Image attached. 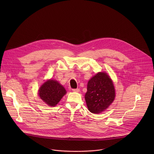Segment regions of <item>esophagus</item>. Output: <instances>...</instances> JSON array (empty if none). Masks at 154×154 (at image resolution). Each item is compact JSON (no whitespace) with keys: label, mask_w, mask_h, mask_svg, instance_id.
Wrapping results in <instances>:
<instances>
[{"label":"esophagus","mask_w":154,"mask_h":154,"mask_svg":"<svg viewBox=\"0 0 154 154\" xmlns=\"http://www.w3.org/2000/svg\"><path fill=\"white\" fill-rule=\"evenodd\" d=\"M72 91H74V92H77V93H78V92H79V91H80V89H79V88H77V89H72Z\"/></svg>","instance_id":"1"}]
</instances>
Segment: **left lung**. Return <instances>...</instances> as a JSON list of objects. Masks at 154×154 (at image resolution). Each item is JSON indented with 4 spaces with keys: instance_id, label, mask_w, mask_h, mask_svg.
Listing matches in <instances>:
<instances>
[{
    "instance_id": "left-lung-1",
    "label": "left lung",
    "mask_w": 154,
    "mask_h": 154,
    "mask_svg": "<svg viewBox=\"0 0 154 154\" xmlns=\"http://www.w3.org/2000/svg\"><path fill=\"white\" fill-rule=\"evenodd\" d=\"M115 97L112 79L104 72H99L91 78L87 85L85 99L90 112L99 113L110 105Z\"/></svg>"
}]
</instances>
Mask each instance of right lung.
Listing matches in <instances>:
<instances>
[{"mask_svg":"<svg viewBox=\"0 0 154 154\" xmlns=\"http://www.w3.org/2000/svg\"><path fill=\"white\" fill-rule=\"evenodd\" d=\"M66 93L64 87L53 80L45 82L39 90L40 98L51 106H55Z\"/></svg>","mask_w":154,"mask_h":154,"instance_id":"add662e5","label":"right lung"}]
</instances>
